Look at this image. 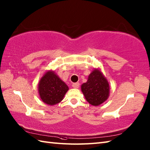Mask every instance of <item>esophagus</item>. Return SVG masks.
<instances>
[{
  "label": "esophagus",
  "mask_w": 150,
  "mask_h": 150,
  "mask_svg": "<svg viewBox=\"0 0 150 150\" xmlns=\"http://www.w3.org/2000/svg\"><path fill=\"white\" fill-rule=\"evenodd\" d=\"M79 86H80V84H79V82H75V83H73L72 84V87L74 88H79Z\"/></svg>",
  "instance_id": "obj_1"
}]
</instances>
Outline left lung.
Listing matches in <instances>:
<instances>
[{"label": "left lung", "instance_id": "1", "mask_svg": "<svg viewBox=\"0 0 150 150\" xmlns=\"http://www.w3.org/2000/svg\"><path fill=\"white\" fill-rule=\"evenodd\" d=\"M81 90L89 103L93 106H98L107 100L110 93V86L102 73L95 69L89 75L88 81L82 84Z\"/></svg>", "mask_w": 150, "mask_h": 150}]
</instances>
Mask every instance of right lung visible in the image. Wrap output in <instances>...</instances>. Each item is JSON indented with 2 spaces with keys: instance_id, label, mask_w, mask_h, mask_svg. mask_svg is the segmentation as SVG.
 Instances as JSON below:
<instances>
[{
  "instance_id": "obj_1",
  "label": "right lung",
  "mask_w": 150,
  "mask_h": 150,
  "mask_svg": "<svg viewBox=\"0 0 150 150\" xmlns=\"http://www.w3.org/2000/svg\"><path fill=\"white\" fill-rule=\"evenodd\" d=\"M69 88L54 71L46 72L39 84L40 98L48 105H55L61 101Z\"/></svg>"
}]
</instances>
